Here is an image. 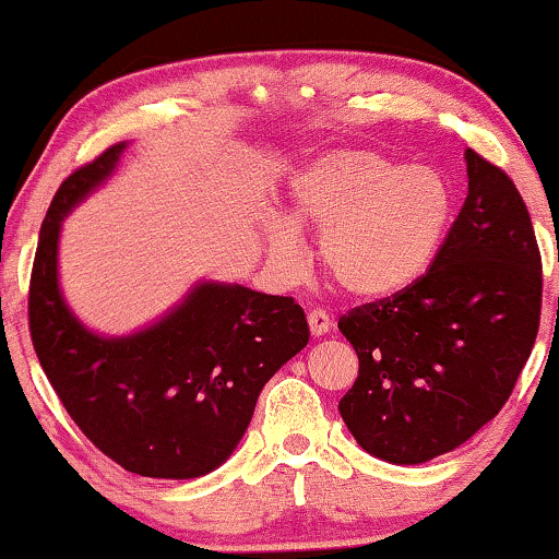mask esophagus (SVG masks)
I'll return each instance as SVG.
<instances>
[{
    "instance_id": "esophagus-1",
    "label": "esophagus",
    "mask_w": 559,
    "mask_h": 559,
    "mask_svg": "<svg viewBox=\"0 0 559 559\" xmlns=\"http://www.w3.org/2000/svg\"><path fill=\"white\" fill-rule=\"evenodd\" d=\"M307 322H309V331H312V335H325L333 325L331 314H328L325 309H309Z\"/></svg>"
}]
</instances>
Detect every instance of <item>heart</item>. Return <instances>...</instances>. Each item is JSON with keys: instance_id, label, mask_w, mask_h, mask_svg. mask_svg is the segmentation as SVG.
Masks as SVG:
<instances>
[{"instance_id": "1", "label": "heart", "mask_w": 559, "mask_h": 559, "mask_svg": "<svg viewBox=\"0 0 559 559\" xmlns=\"http://www.w3.org/2000/svg\"><path fill=\"white\" fill-rule=\"evenodd\" d=\"M448 181L427 166L395 164L374 151H333L292 185V215L320 234V262L344 292L382 299L414 284L440 250L450 221ZM275 260L299 258L292 221L267 224Z\"/></svg>"}]
</instances>
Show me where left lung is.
<instances>
[{"label":"left lung","instance_id":"left-lung-1","mask_svg":"<svg viewBox=\"0 0 559 559\" xmlns=\"http://www.w3.org/2000/svg\"><path fill=\"white\" fill-rule=\"evenodd\" d=\"M468 194L429 271L348 309L359 374L341 399L348 432L390 463L455 450L500 414L542 318V252L521 192L466 151Z\"/></svg>","mask_w":559,"mask_h":559}]
</instances>
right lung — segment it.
<instances>
[{
	"label": "right lung",
	"instance_id": "1",
	"mask_svg": "<svg viewBox=\"0 0 559 559\" xmlns=\"http://www.w3.org/2000/svg\"><path fill=\"white\" fill-rule=\"evenodd\" d=\"M122 151L106 147L53 194L31 271V341L53 393L100 453L140 476L194 479L231 455L262 385L307 346L309 328L292 297L200 284L143 333L85 331L57 286L59 224Z\"/></svg>",
	"mask_w": 559,
	"mask_h": 559
}]
</instances>
